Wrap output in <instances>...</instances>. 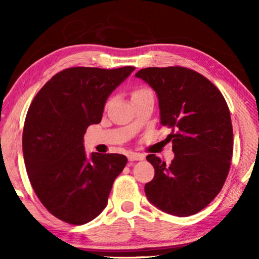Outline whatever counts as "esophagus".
<instances>
[{
    "label": "esophagus",
    "mask_w": 259,
    "mask_h": 259,
    "mask_svg": "<svg viewBox=\"0 0 259 259\" xmlns=\"http://www.w3.org/2000/svg\"><path fill=\"white\" fill-rule=\"evenodd\" d=\"M144 156L143 154H140V153H134V152H129L128 153V159L130 161H140V160H144Z\"/></svg>",
    "instance_id": "esophagus-1"
}]
</instances>
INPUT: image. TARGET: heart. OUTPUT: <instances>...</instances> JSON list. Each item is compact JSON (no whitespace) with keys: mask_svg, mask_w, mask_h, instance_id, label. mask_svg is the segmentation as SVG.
<instances>
[{"mask_svg":"<svg viewBox=\"0 0 259 259\" xmlns=\"http://www.w3.org/2000/svg\"><path fill=\"white\" fill-rule=\"evenodd\" d=\"M150 94H153L150 88L144 87V85L136 87V88H134V90L131 91V99H133V100L138 99L140 97H143V96H146V95H150Z\"/></svg>","mask_w":259,"mask_h":259,"instance_id":"heart-1","label":"heart"}]
</instances>
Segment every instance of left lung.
<instances>
[{"label": "left lung", "instance_id": "8db88e82", "mask_svg": "<svg viewBox=\"0 0 259 259\" xmlns=\"http://www.w3.org/2000/svg\"><path fill=\"white\" fill-rule=\"evenodd\" d=\"M155 90L161 125L171 129L175 159L166 164L146 156L154 178L145 185L150 202L178 217L199 212L224 186L233 154L229 106L218 88L202 74L182 66L147 67L136 73Z\"/></svg>", "mask_w": 259, "mask_h": 259}]
</instances>
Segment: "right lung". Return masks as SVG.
Wrapping results in <instances>:
<instances>
[{
    "instance_id": "obj_1",
    "label": "right lung",
    "mask_w": 259,
    "mask_h": 259,
    "mask_svg": "<svg viewBox=\"0 0 259 259\" xmlns=\"http://www.w3.org/2000/svg\"><path fill=\"white\" fill-rule=\"evenodd\" d=\"M134 69H63L30 104L23 131L26 171L38 200L60 221L83 225L106 207L128 160L99 153L88 160L83 137L88 126L102 121L108 96Z\"/></svg>"
}]
</instances>
